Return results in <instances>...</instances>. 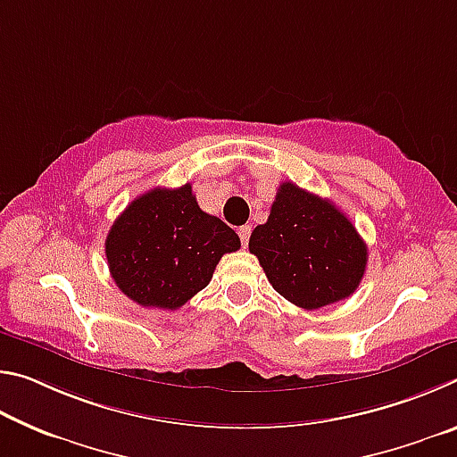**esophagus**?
<instances>
[{"label": "esophagus", "instance_id": "obj_1", "mask_svg": "<svg viewBox=\"0 0 457 457\" xmlns=\"http://www.w3.org/2000/svg\"><path fill=\"white\" fill-rule=\"evenodd\" d=\"M250 234H252V228L250 226H242L237 229V236H239V239H242V245L245 247L247 245V242H250Z\"/></svg>", "mask_w": 457, "mask_h": 457}]
</instances>
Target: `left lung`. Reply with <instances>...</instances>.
I'll list each match as a JSON object with an SVG mask.
<instances>
[{
  "instance_id": "left-lung-1",
  "label": "left lung",
  "mask_w": 457,
  "mask_h": 457,
  "mask_svg": "<svg viewBox=\"0 0 457 457\" xmlns=\"http://www.w3.org/2000/svg\"><path fill=\"white\" fill-rule=\"evenodd\" d=\"M272 288L304 311L335 304L359 288L367 244L353 221L314 193L284 181L268 221L250 236Z\"/></svg>"
}]
</instances>
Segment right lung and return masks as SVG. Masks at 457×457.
Listing matches in <instances>:
<instances>
[{"mask_svg":"<svg viewBox=\"0 0 457 457\" xmlns=\"http://www.w3.org/2000/svg\"><path fill=\"white\" fill-rule=\"evenodd\" d=\"M104 245L122 294L141 306L175 311L210 284L223 253L239 250V237L220 218L201 212L185 183L130 201Z\"/></svg>","mask_w":457,"mask_h":457,"instance_id":"obj_1","label":"right lung"}]
</instances>
